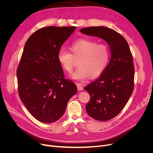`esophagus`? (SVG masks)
<instances>
[{"label": "esophagus", "instance_id": "obj_1", "mask_svg": "<svg viewBox=\"0 0 153 153\" xmlns=\"http://www.w3.org/2000/svg\"><path fill=\"white\" fill-rule=\"evenodd\" d=\"M76 85H77V87L78 91H82L83 90V85L82 84L76 83Z\"/></svg>", "mask_w": 153, "mask_h": 153}]
</instances>
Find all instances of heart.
<instances>
[{
  "mask_svg": "<svg viewBox=\"0 0 153 153\" xmlns=\"http://www.w3.org/2000/svg\"><path fill=\"white\" fill-rule=\"evenodd\" d=\"M71 53L61 49L58 52V59L62 69L71 73L78 60V68L71 77L83 81L87 78L95 79L100 76L107 67L110 52L108 46L89 39H79L72 43Z\"/></svg>",
  "mask_w": 153,
  "mask_h": 153,
  "instance_id": "obj_1",
  "label": "heart"
}]
</instances>
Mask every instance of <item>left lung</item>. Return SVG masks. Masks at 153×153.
Returning a JSON list of instances; mask_svg holds the SVG:
<instances>
[{
    "label": "left lung",
    "instance_id": "1",
    "mask_svg": "<svg viewBox=\"0 0 153 153\" xmlns=\"http://www.w3.org/2000/svg\"><path fill=\"white\" fill-rule=\"evenodd\" d=\"M81 32L105 39L110 48L111 59L105 70L84 87L91 97L85 106L88 115L99 121H107L121 112L133 93V56L125 38L113 29L91 27L81 29Z\"/></svg>",
    "mask_w": 153,
    "mask_h": 153
}]
</instances>
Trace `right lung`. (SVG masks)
Masks as SVG:
<instances>
[{
	"instance_id": "right-lung-1",
	"label": "right lung",
	"mask_w": 153,
	"mask_h": 153,
	"mask_svg": "<svg viewBox=\"0 0 153 153\" xmlns=\"http://www.w3.org/2000/svg\"><path fill=\"white\" fill-rule=\"evenodd\" d=\"M75 27H47L32 34L24 46L17 70L21 101L38 121L50 123L64 114L76 85L64 78L58 59L64 42Z\"/></svg>"
}]
</instances>
